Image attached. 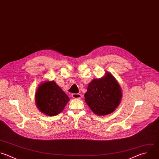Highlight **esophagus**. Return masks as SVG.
<instances>
[{
	"mask_svg": "<svg viewBox=\"0 0 159 159\" xmlns=\"http://www.w3.org/2000/svg\"><path fill=\"white\" fill-rule=\"evenodd\" d=\"M72 97L74 98H80L82 97V95L80 93H72Z\"/></svg>",
	"mask_w": 159,
	"mask_h": 159,
	"instance_id": "34e87169",
	"label": "esophagus"
}]
</instances>
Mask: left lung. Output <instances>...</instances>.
I'll return each instance as SVG.
<instances>
[{
  "mask_svg": "<svg viewBox=\"0 0 159 159\" xmlns=\"http://www.w3.org/2000/svg\"><path fill=\"white\" fill-rule=\"evenodd\" d=\"M85 100L97 115H108L119 105L121 89L114 77L107 72L102 79H93L89 84L85 93Z\"/></svg>",
  "mask_w": 159,
  "mask_h": 159,
  "instance_id": "8db88e82",
  "label": "left lung"
}]
</instances>
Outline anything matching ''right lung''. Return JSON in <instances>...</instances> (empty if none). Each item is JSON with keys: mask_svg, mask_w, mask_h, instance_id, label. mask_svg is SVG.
<instances>
[{"mask_svg": "<svg viewBox=\"0 0 159 159\" xmlns=\"http://www.w3.org/2000/svg\"><path fill=\"white\" fill-rule=\"evenodd\" d=\"M35 100L38 109L45 115L52 116L62 111L69 98L56 82L51 81L38 87Z\"/></svg>", "mask_w": 159, "mask_h": 159, "instance_id": "obj_1", "label": "right lung"}]
</instances>
